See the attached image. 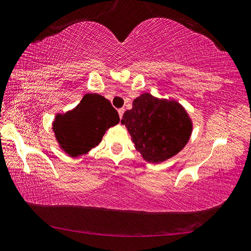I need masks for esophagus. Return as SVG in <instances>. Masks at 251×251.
Returning a JSON list of instances; mask_svg holds the SVG:
<instances>
[{
    "label": "esophagus",
    "mask_w": 251,
    "mask_h": 251,
    "mask_svg": "<svg viewBox=\"0 0 251 251\" xmlns=\"http://www.w3.org/2000/svg\"><path fill=\"white\" fill-rule=\"evenodd\" d=\"M118 113H119V117L122 118L123 113H125V108H120V109H118Z\"/></svg>",
    "instance_id": "esophagus-1"
}]
</instances>
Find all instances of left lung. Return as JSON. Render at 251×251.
I'll list each match as a JSON object with an SVG mask.
<instances>
[{"instance_id":"left-lung-1","label":"left lung","mask_w":251,"mask_h":251,"mask_svg":"<svg viewBox=\"0 0 251 251\" xmlns=\"http://www.w3.org/2000/svg\"><path fill=\"white\" fill-rule=\"evenodd\" d=\"M137 151L150 163L164 162L182 150L190 140L192 121L175 100L143 94L134 99L132 109L123 114Z\"/></svg>"}]
</instances>
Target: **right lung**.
<instances>
[{
    "label": "right lung",
    "mask_w": 251,
    "mask_h": 251,
    "mask_svg": "<svg viewBox=\"0 0 251 251\" xmlns=\"http://www.w3.org/2000/svg\"><path fill=\"white\" fill-rule=\"evenodd\" d=\"M119 121L117 110L108 99L98 94H87L72 111L56 117L52 130L60 148L75 157L98 146L105 130Z\"/></svg>",
    "instance_id": "right-lung-1"
}]
</instances>
